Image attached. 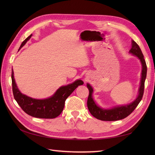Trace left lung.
Listing matches in <instances>:
<instances>
[{
    "instance_id": "left-lung-1",
    "label": "left lung",
    "mask_w": 155,
    "mask_h": 155,
    "mask_svg": "<svg viewBox=\"0 0 155 155\" xmlns=\"http://www.w3.org/2000/svg\"><path fill=\"white\" fill-rule=\"evenodd\" d=\"M129 52L137 56L140 59L142 66V77L138 97L133 102L129 105L115 107L110 109H104L97 106L95 101H94L92 97L93 88L88 83H87V86L89 90V95L87 100L88 109L91 114L98 120L102 121H117L124 119L132 113L142 99L144 91V83L147 76L146 63H145L141 49L138 44L133 40L132 41V48L130 50Z\"/></svg>"
}]
</instances>
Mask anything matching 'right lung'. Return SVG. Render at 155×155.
Returning a JSON list of instances; mask_svg holds the SVG:
<instances>
[{"mask_svg": "<svg viewBox=\"0 0 155 155\" xmlns=\"http://www.w3.org/2000/svg\"><path fill=\"white\" fill-rule=\"evenodd\" d=\"M31 35L32 34L22 42L18 50L26 43V42L31 38ZM12 81L14 98L21 109L30 116L35 118L45 119L55 118L58 117L64 109L67 98L79 85L83 84V81L78 79L72 84L61 87L52 96L44 100H37L22 94L19 91L14 79L13 68L12 69Z\"/></svg>", "mask_w": 155, "mask_h": 155, "instance_id": "1", "label": "right lung"}]
</instances>
